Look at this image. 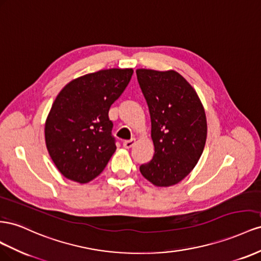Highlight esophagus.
Listing matches in <instances>:
<instances>
[{
    "label": "esophagus",
    "instance_id": "esophagus-1",
    "mask_svg": "<svg viewBox=\"0 0 261 261\" xmlns=\"http://www.w3.org/2000/svg\"><path fill=\"white\" fill-rule=\"evenodd\" d=\"M136 143V140H130V141H124L123 142V147L124 148H131Z\"/></svg>",
    "mask_w": 261,
    "mask_h": 261
}]
</instances>
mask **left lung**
Returning <instances> with one entry per match:
<instances>
[{"instance_id": "8db88e82", "label": "left lung", "mask_w": 261, "mask_h": 261, "mask_svg": "<svg viewBox=\"0 0 261 261\" xmlns=\"http://www.w3.org/2000/svg\"><path fill=\"white\" fill-rule=\"evenodd\" d=\"M151 116L153 159L140 166L158 187L181 181L196 166L206 140L204 108L193 87L176 71L138 69Z\"/></svg>"}]
</instances>
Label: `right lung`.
<instances>
[{"label": "right lung", "instance_id": "1", "mask_svg": "<svg viewBox=\"0 0 261 261\" xmlns=\"http://www.w3.org/2000/svg\"><path fill=\"white\" fill-rule=\"evenodd\" d=\"M132 69H108L66 84L44 124L47 150L65 178L86 184L97 177L116 151L110 106L120 97Z\"/></svg>", "mask_w": 261, "mask_h": 261}]
</instances>
